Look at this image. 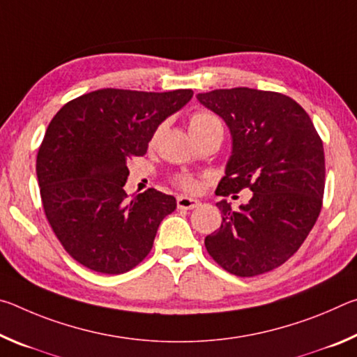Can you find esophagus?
<instances>
[{
	"mask_svg": "<svg viewBox=\"0 0 357 357\" xmlns=\"http://www.w3.org/2000/svg\"><path fill=\"white\" fill-rule=\"evenodd\" d=\"M176 203H178V208H181V209H193V208H198L202 204V202L197 200V198H190V197H184V195L178 197Z\"/></svg>",
	"mask_w": 357,
	"mask_h": 357,
	"instance_id": "1",
	"label": "esophagus"
}]
</instances>
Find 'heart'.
<instances>
[{"instance_id": "1", "label": "heart", "mask_w": 357, "mask_h": 357, "mask_svg": "<svg viewBox=\"0 0 357 357\" xmlns=\"http://www.w3.org/2000/svg\"><path fill=\"white\" fill-rule=\"evenodd\" d=\"M215 124H220V123H219V119L213 116V114L198 112V113H193L189 119V130H190V134H197V132H202V130L208 129V128H211V126H215ZM176 183L179 187H183L184 190L193 192L198 189V181L192 176H187V174H184V176H179L176 179Z\"/></svg>"}]
</instances>
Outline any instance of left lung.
I'll return each instance as SVG.
<instances>
[{
  "instance_id": "1",
  "label": "left lung",
  "mask_w": 357,
  "mask_h": 357,
  "mask_svg": "<svg viewBox=\"0 0 357 357\" xmlns=\"http://www.w3.org/2000/svg\"><path fill=\"white\" fill-rule=\"evenodd\" d=\"M197 99L219 114L231 134V155L215 193L253 192L239 211L227 200L217 203L222 225L204 238V245L229 274L269 273L298 252L321 211V138L304 108L285 94L231 88L200 93Z\"/></svg>"
}]
</instances>
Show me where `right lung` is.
Segmentation results:
<instances>
[{"label":"right lung","instance_id":"1","mask_svg":"<svg viewBox=\"0 0 357 357\" xmlns=\"http://www.w3.org/2000/svg\"><path fill=\"white\" fill-rule=\"evenodd\" d=\"M192 96L105 88L68 102L50 121L36 160L42 204L64 250L84 268L123 274L153 249L176 198L148 189L129 200L128 160L146 154L157 128Z\"/></svg>","mask_w":357,"mask_h":357}]
</instances>
